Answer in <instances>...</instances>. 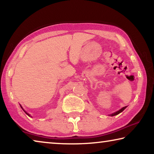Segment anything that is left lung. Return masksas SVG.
<instances>
[{
  "label": "left lung",
  "instance_id": "1",
  "mask_svg": "<svg viewBox=\"0 0 154 154\" xmlns=\"http://www.w3.org/2000/svg\"><path fill=\"white\" fill-rule=\"evenodd\" d=\"M126 106H124V107H123V108H122V109H120V110L118 111H117V112H116V113H112V114H111L110 116H116V115H118L119 113H120L121 112L123 111L124 110V109H126Z\"/></svg>",
  "mask_w": 154,
  "mask_h": 154
}]
</instances>
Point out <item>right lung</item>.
Segmentation results:
<instances>
[{"instance_id":"add662e5","label":"right lung","mask_w":154,"mask_h":154,"mask_svg":"<svg viewBox=\"0 0 154 154\" xmlns=\"http://www.w3.org/2000/svg\"><path fill=\"white\" fill-rule=\"evenodd\" d=\"M21 108H22V106H21ZM24 112H25V113H26V114L28 115V116H30V115H29V114H28V113H26V112L25 111H24Z\"/></svg>"}]
</instances>
